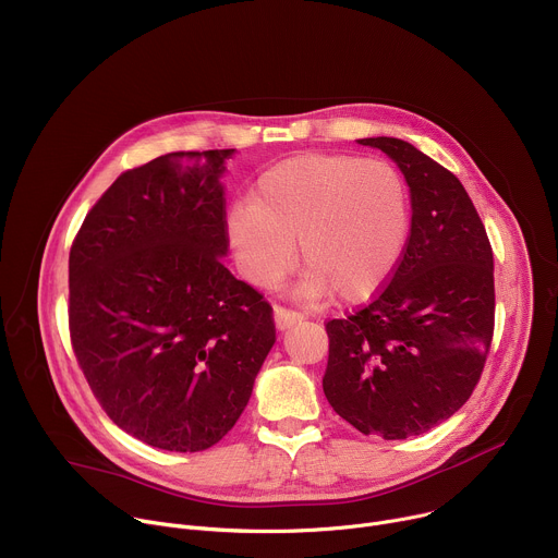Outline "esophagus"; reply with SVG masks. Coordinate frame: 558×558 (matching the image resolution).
Segmentation results:
<instances>
[{"instance_id":"esophagus-1","label":"esophagus","mask_w":558,"mask_h":558,"mask_svg":"<svg viewBox=\"0 0 558 558\" xmlns=\"http://www.w3.org/2000/svg\"><path fill=\"white\" fill-rule=\"evenodd\" d=\"M274 323H276V329L278 331H287L291 329L293 325L302 323V315L295 313V311H289L284 306H274Z\"/></svg>"}]
</instances>
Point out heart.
<instances>
[{
    "label": "heart",
    "mask_w": 558,
    "mask_h": 558,
    "mask_svg": "<svg viewBox=\"0 0 558 558\" xmlns=\"http://www.w3.org/2000/svg\"><path fill=\"white\" fill-rule=\"evenodd\" d=\"M227 233L245 278L276 287L306 267L293 293L304 302L355 304L373 298L400 267L411 235L407 185L390 163L351 154H298L271 166L252 203H235Z\"/></svg>",
    "instance_id": "b5f03b06"
}]
</instances>
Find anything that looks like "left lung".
Returning a JSON list of instances; mask_svg holds the SVG:
<instances>
[{
  "mask_svg": "<svg viewBox=\"0 0 558 558\" xmlns=\"http://www.w3.org/2000/svg\"><path fill=\"white\" fill-rule=\"evenodd\" d=\"M357 143L404 174L411 235L377 300L327 325L323 388L360 433L407 439L454 415L482 377L495 331L493 250L452 172L402 138Z\"/></svg>",
  "mask_w": 558,
  "mask_h": 558,
  "instance_id": "left-lung-1",
  "label": "left lung"
}]
</instances>
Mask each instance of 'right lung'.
I'll list each match as a JSON object with an SVG mask.
<instances>
[{"label": "right lung", "mask_w": 558, "mask_h": 558, "mask_svg": "<svg viewBox=\"0 0 558 558\" xmlns=\"http://www.w3.org/2000/svg\"><path fill=\"white\" fill-rule=\"evenodd\" d=\"M233 151H170L123 172L70 250L78 366L110 420L161 450L218 444L276 342L271 306L220 260Z\"/></svg>", "instance_id": "obj_1"}]
</instances>
